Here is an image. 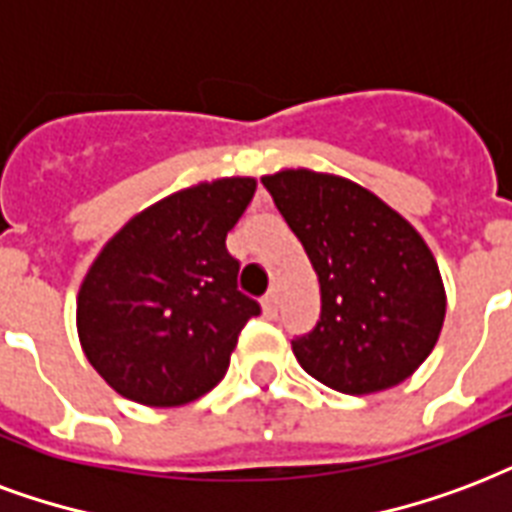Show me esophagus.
<instances>
[{"mask_svg": "<svg viewBox=\"0 0 512 512\" xmlns=\"http://www.w3.org/2000/svg\"><path fill=\"white\" fill-rule=\"evenodd\" d=\"M261 310H264V318H275V293H267L261 299Z\"/></svg>", "mask_w": 512, "mask_h": 512, "instance_id": "34e87169", "label": "esophagus"}]
</instances>
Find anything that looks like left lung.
Masks as SVG:
<instances>
[{"instance_id":"obj_1","label":"left lung","mask_w":512,"mask_h":512,"mask_svg":"<svg viewBox=\"0 0 512 512\" xmlns=\"http://www.w3.org/2000/svg\"><path fill=\"white\" fill-rule=\"evenodd\" d=\"M261 184L318 272L320 320L291 342L301 368L347 395L408 379L446 318L441 272L417 229L347 178L280 170Z\"/></svg>"}]
</instances>
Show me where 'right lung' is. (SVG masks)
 <instances>
[{"label":"right lung","instance_id":"right-lung-1","mask_svg":"<svg viewBox=\"0 0 512 512\" xmlns=\"http://www.w3.org/2000/svg\"><path fill=\"white\" fill-rule=\"evenodd\" d=\"M256 181L219 178L154 202L98 253L77 296L87 360L122 398L184 406L224 379L237 336L261 312L237 288L227 232Z\"/></svg>","mask_w":512,"mask_h":512}]
</instances>
